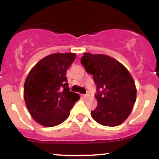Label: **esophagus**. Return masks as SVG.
<instances>
[{
	"label": "esophagus",
	"instance_id": "1",
	"mask_svg": "<svg viewBox=\"0 0 159 159\" xmlns=\"http://www.w3.org/2000/svg\"><path fill=\"white\" fill-rule=\"evenodd\" d=\"M89 96H90V94H89V93H86V94L84 95V98H88Z\"/></svg>",
	"mask_w": 159,
	"mask_h": 159
}]
</instances>
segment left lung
<instances>
[{"label": "left lung", "mask_w": 159, "mask_h": 159, "mask_svg": "<svg viewBox=\"0 0 159 159\" xmlns=\"http://www.w3.org/2000/svg\"><path fill=\"white\" fill-rule=\"evenodd\" d=\"M96 84L98 105L91 111L95 121L105 126H116L131 114L136 100L134 79L119 61L105 54L84 53L81 59Z\"/></svg>", "instance_id": "obj_1"}]
</instances>
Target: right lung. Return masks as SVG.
<instances>
[{"label":"right lung","mask_w":159,"mask_h":159,"mask_svg":"<svg viewBox=\"0 0 159 159\" xmlns=\"http://www.w3.org/2000/svg\"><path fill=\"white\" fill-rule=\"evenodd\" d=\"M73 53L46 56L30 71L24 86V98L32 117L45 127L64 122L80 98L69 90L66 70L75 59Z\"/></svg>","instance_id":"1"}]
</instances>
